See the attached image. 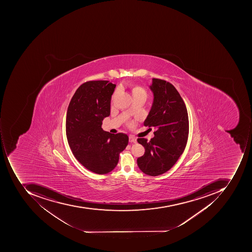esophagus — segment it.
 I'll use <instances>...</instances> for the list:
<instances>
[{"label":"esophagus","instance_id":"1","mask_svg":"<svg viewBox=\"0 0 252 252\" xmlns=\"http://www.w3.org/2000/svg\"><path fill=\"white\" fill-rule=\"evenodd\" d=\"M129 142H131V143H136V138H135V137L132 136V135H129Z\"/></svg>","mask_w":252,"mask_h":252}]
</instances>
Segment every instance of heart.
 <instances>
[{
	"label": "heart",
	"mask_w": 252,
	"mask_h": 252,
	"mask_svg": "<svg viewBox=\"0 0 252 252\" xmlns=\"http://www.w3.org/2000/svg\"><path fill=\"white\" fill-rule=\"evenodd\" d=\"M132 94L134 99L139 98V97H145L146 98L148 93H147V91L142 86H138V85H133L132 86ZM128 126L131 128H133L135 126V122L130 121L128 123Z\"/></svg>",
	"instance_id": "heart-1"
}]
</instances>
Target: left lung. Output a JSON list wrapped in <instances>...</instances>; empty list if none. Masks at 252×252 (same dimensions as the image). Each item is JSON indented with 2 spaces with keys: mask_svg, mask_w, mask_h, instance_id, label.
I'll use <instances>...</instances> for the list:
<instances>
[{
  "mask_svg": "<svg viewBox=\"0 0 252 252\" xmlns=\"http://www.w3.org/2000/svg\"><path fill=\"white\" fill-rule=\"evenodd\" d=\"M150 89L154 93V102L144 125L156 130L149 142L146 138L137 139L145 148L137 164L145 174L157 176L170 170L183 155L189 124L184 100L170 82L153 79Z\"/></svg>",
  "mask_w": 252,
  "mask_h": 252,
  "instance_id": "obj_1",
  "label": "left lung"
}]
</instances>
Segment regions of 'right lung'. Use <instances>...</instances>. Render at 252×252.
Wrapping results in <instances>:
<instances>
[{"mask_svg": "<svg viewBox=\"0 0 252 252\" xmlns=\"http://www.w3.org/2000/svg\"><path fill=\"white\" fill-rule=\"evenodd\" d=\"M116 85L107 80L89 81L81 85L67 109L68 144L78 161L86 169L106 174L112 171L128 142V135L111 134L101 128L110 113V100Z\"/></svg>", "mask_w": 252, "mask_h": 252, "instance_id": "add662e5", "label": "right lung"}]
</instances>
